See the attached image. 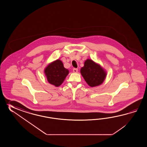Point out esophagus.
<instances>
[{
    "label": "esophagus",
    "instance_id": "esophagus-1",
    "mask_svg": "<svg viewBox=\"0 0 147 147\" xmlns=\"http://www.w3.org/2000/svg\"><path fill=\"white\" fill-rule=\"evenodd\" d=\"M73 71L75 73L78 72V69L77 68H74L73 69Z\"/></svg>",
    "mask_w": 147,
    "mask_h": 147
}]
</instances>
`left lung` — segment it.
Listing matches in <instances>:
<instances>
[{
	"mask_svg": "<svg viewBox=\"0 0 147 147\" xmlns=\"http://www.w3.org/2000/svg\"><path fill=\"white\" fill-rule=\"evenodd\" d=\"M80 72L88 84L92 87L101 84L106 77V73L102 68L90 59L84 62Z\"/></svg>",
	"mask_w": 147,
	"mask_h": 147,
	"instance_id": "obj_1",
	"label": "left lung"
}]
</instances>
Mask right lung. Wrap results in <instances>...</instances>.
<instances>
[{
    "mask_svg": "<svg viewBox=\"0 0 147 147\" xmlns=\"http://www.w3.org/2000/svg\"><path fill=\"white\" fill-rule=\"evenodd\" d=\"M45 73L50 84L58 87L68 75L69 71L63 67L62 61L58 59L47 66L45 69Z\"/></svg>",
    "mask_w": 147,
    "mask_h": 147,
    "instance_id": "right-lung-1",
    "label": "right lung"
}]
</instances>
